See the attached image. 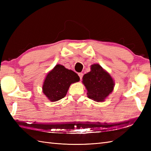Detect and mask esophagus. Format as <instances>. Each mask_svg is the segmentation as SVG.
I'll list each match as a JSON object with an SVG mask.
<instances>
[{"label": "esophagus", "mask_w": 151, "mask_h": 151, "mask_svg": "<svg viewBox=\"0 0 151 151\" xmlns=\"http://www.w3.org/2000/svg\"><path fill=\"white\" fill-rule=\"evenodd\" d=\"M83 75H83L82 73H78V76H79V77H80V79H81V80L82 79Z\"/></svg>", "instance_id": "obj_1"}]
</instances>
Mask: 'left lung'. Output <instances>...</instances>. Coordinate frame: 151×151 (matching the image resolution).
Here are the masks:
<instances>
[{
	"label": "left lung",
	"instance_id": "obj_1",
	"mask_svg": "<svg viewBox=\"0 0 151 151\" xmlns=\"http://www.w3.org/2000/svg\"><path fill=\"white\" fill-rule=\"evenodd\" d=\"M83 84L88 90V97L97 102L104 101L114 86L111 76L99 64L91 65V71L83 76Z\"/></svg>",
	"mask_w": 151,
	"mask_h": 151
}]
</instances>
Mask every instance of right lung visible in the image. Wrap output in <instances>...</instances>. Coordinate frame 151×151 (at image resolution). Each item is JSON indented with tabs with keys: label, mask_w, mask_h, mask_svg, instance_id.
<instances>
[{
	"label": "right lung",
	"mask_w": 151,
	"mask_h": 151,
	"mask_svg": "<svg viewBox=\"0 0 151 151\" xmlns=\"http://www.w3.org/2000/svg\"><path fill=\"white\" fill-rule=\"evenodd\" d=\"M79 80L76 73L62 65H56L47 75L43 92L50 101H59L66 95L70 85Z\"/></svg>",
	"instance_id": "right-lung-1"
}]
</instances>
